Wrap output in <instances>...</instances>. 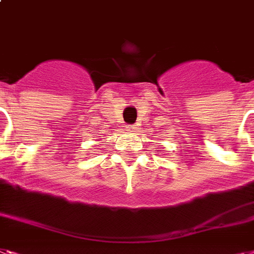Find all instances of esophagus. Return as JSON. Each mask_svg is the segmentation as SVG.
I'll use <instances>...</instances> for the list:
<instances>
[{
  "label": "esophagus",
  "mask_w": 254,
  "mask_h": 254,
  "mask_svg": "<svg viewBox=\"0 0 254 254\" xmlns=\"http://www.w3.org/2000/svg\"><path fill=\"white\" fill-rule=\"evenodd\" d=\"M127 129H129V130H131V131H133V130H135V129H137V127H135V125H127Z\"/></svg>",
  "instance_id": "obj_1"
}]
</instances>
